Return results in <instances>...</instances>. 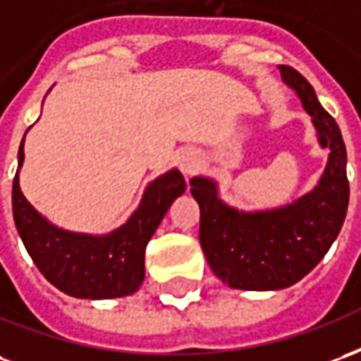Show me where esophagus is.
I'll list each match as a JSON object with an SVG mask.
<instances>
[{
	"mask_svg": "<svg viewBox=\"0 0 361 361\" xmlns=\"http://www.w3.org/2000/svg\"><path fill=\"white\" fill-rule=\"evenodd\" d=\"M180 168L181 172L185 173L193 172V168H195V154H193L191 150H185V152H181L180 154Z\"/></svg>",
	"mask_w": 361,
	"mask_h": 361,
	"instance_id": "1",
	"label": "esophagus"
}]
</instances>
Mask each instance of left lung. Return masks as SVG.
Returning a JSON list of instances; mask_svg holds the SVG:
<instances>
[{"label":"left lung","mask_w":361,"mask_h":361,"mask_svg":"<svg viewBox=\"0 0 361 361\" xmlns=\"http://www.w3.org/2000/svg\"><path fill=\"white\" fill-rule=\"evenodd\" d=\"M279 69L313 118L321 145L331 150L317 188L294 204L250 214L222 203L214 181L191 180V195L201 209L199 242L204 257L222 282L240 290H280L302 280L325 257L348 211L341 129L302 73L290 66Z\"/></svg>","instance_id":"left-lung-1"}]
</instances>
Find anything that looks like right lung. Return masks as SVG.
<instances>
[{"mask_svg":"<svg viewBox=\"0 0 361 361\" xmlns=\"http://www.w3.org/2000/svg\"><path fill=\"white\" fill-rule=\"evenodd\" d=\"M25 145V139H23ZM19 149V168L25 149ZM185 191L178 170L150 183L141 207L127 224L108 235H87L51 226L32 209L13 180V219L20 240L38 271L54 286L85 300H106L133 294L145 280V250L176 197Z\"/></svg>","mask_w":361,"mask_h":361,"instance_id":"1","label":"right lung"}]
</instances>
